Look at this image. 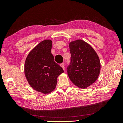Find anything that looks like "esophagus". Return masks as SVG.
Instances as JSON below:
<instances>
[{
	"mask_svg": "<svg viewBox=\"0 0 123 123\" xmlns=\"http://www.w3.org/2000/svg\"><path fill=\"white\" fill-rule=\"evenodd\" d=\"M60 66L61 67L63 68V69L64 70V64L63 63H62L61 64H60Z\"/></svg>",
	"mask_w": 123,
	"mask_h": 123,
	"instance_id": "34e87169",
	"label": "esophagus"
}]
</instances>
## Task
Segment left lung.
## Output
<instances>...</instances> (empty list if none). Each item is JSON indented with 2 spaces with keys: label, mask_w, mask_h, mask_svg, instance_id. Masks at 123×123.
<instances>
[{
  "label": "left lung",
  "mask_w": 123,
  "mask_h": 123,
  "mask_svg": "<svg viewBox=\"0 0 123 123\" xmlns=\"http://www.w3.org/2000/svg\"><path fill=\"white\" fill-rule=\"evenodd\" d=\"M71 61L67 67L68 75L76 86L86 88L97 80L100 62L94 49L81 39L69 43Z\"/></svg>",
  "instance_id": "left-lung-1"
}]
</instances>
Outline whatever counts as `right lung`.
<instances>
[{
	"mask_svg": "<svg viewBox=\"0 0 123 123\" xmlns=\"http://www.w3.org/2000/svg\"><path fill=\"white\" fill-rule=\"evenodd\" d=\"M51 47V40L42 41L29 53L25 62L24 73L29 85L43 94L55 89L57 77L64 72L54 61Z\"/></svg>",
	"mask_w": 123,
	"mask_h": 123,
	"instance_id": "obj_1",
	"label": "right lung"
}]
</instances>
